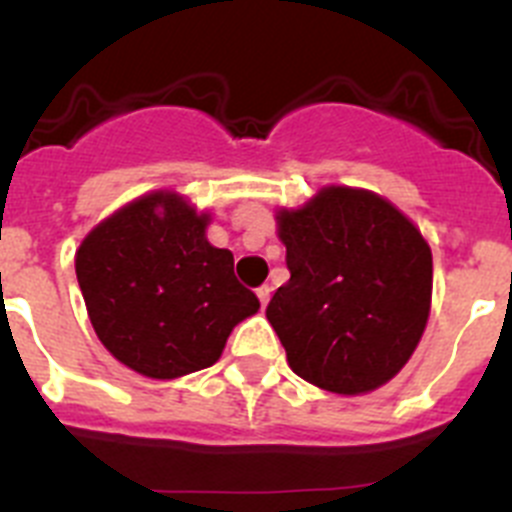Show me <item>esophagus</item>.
Returning <instances> with one entry per match:
<instances>
[{"label": "esophagus", "mask_w": 512, "mask_h": 512, "mask_svg": "<svg viewBox=\"0 0 512 512\" xmlns=\"http://www.w3.org/2000/svg\"><path fill=\"white\" fill-rule=\"evenodd\" d=\"M256 295H259L261 307H266V302H269V297H271V287H269V284H261V287L256 289Z\"/></svg>", "instance_id": "esophagus-1"}]
</instances>
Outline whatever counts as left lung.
Masks as SVG:
<instances>
[{
	"label": "left lung",
	"instance_id": "left-lung-1",
	"mask_svg": "<svg viewBox=\"0 0 512 512\" xmlns=\"http://www.w3.org/2000/svg\"><path fill=\"white\" fill-rule=\"evenodd\" d=\"M289 282L266 307L297 377L338 395L390 382L431 310V248L408 217L364 189L328 187L279 212Z\"/></svg>",
	"mask_w": 512,
	"mask_h": 512
}]
</instances>
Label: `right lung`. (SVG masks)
Wrapping results in <instances>:
<instances>
[{
    "mask_svg": "<svg viewBox=\"0 0 512 512\" xmlns=\"http://www.w3.org/2000/svg\"><path fill=\"white\" fill-rule=\"evenodd\" d=\"M207 215L156 192L99 223L76 253V279L99 341L153 379L200 372L230 330L259 310L233 253L205 238Z\"/></svg>",
    "mask_w": 512,
    "mask_h": 512,
    "instance_id": "1",
    "label": "right lung"
}]
</instances>
